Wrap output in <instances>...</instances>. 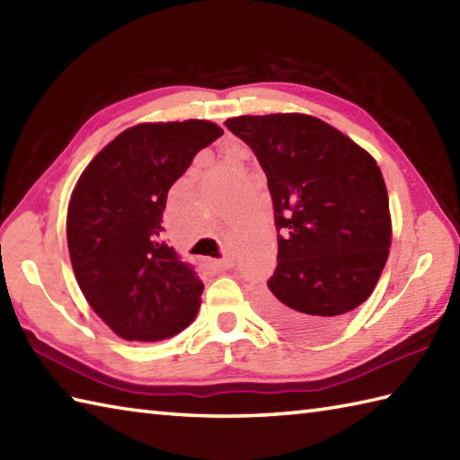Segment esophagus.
<instances>
[{"label":"esophagus","mask_w":460,"mask_h":460,"mask_svg":"<svg viewBox=\"0 0 460 460\" xmlns=\"http://www.w3.org/2000/svg\"><path fill=\"white\" fill-rule=\"evenodd\" d=\"M233 263H235L233 257H223V259H213L211 267H215V269H231Z\"/></svg>","instance_id":"esophagus-1"}]
</instances>
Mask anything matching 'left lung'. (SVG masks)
Masks as SVG:
<instances>
[{
    "instance_id": "obj_1",
    "label": "left lung",
    "mask_w": 460,
    "mask_h": 460,
    "mask_svg": "<svg viewBox=\"0 0 460 460\" xmlns=\"http://www.w3.org/2000/svg\"><path fill=\"white\" fill-rule=\"evenodd\" d=\"M225 125L255 153L273 199L277 269L259 309L281 331L325 335L368 299L389 257L381 169L311 115H241Z\"/></svg>"
}]
</instances>
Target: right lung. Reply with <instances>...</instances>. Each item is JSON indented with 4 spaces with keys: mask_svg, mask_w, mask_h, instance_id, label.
Wrapping results in <instances>:
<instances>
[{
    "mask_svg": "<svg viewBox=\"0 0 460 460\" xmlns=\"http://www.w3.org/2000/svg\"><path fill=\"white\" fill-rule=\"evenodd\" d=\"M221 135L203 119L139 123L97 153L71 193L67 247L79 289L125 341L169 339L199 311L201 279L164 241L161 217L171 185Z\"/></svg>",
    "mask_w": 460,
    "mask_h": 460,
    "instance_id": "add662e5",
    "label": "right lung"
}]
</instances>
